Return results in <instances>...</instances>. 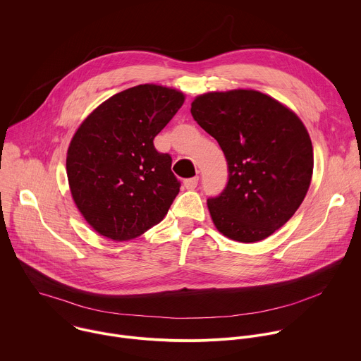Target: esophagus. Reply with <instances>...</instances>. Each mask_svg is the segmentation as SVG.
<instances>
[{"label":"esophagus","instance_id":"obj_1","mask_svg":"<svg viewBox=\"0 0 361 361\" xmlns=\"http://www.w3.org/2000/svg\"><path fill=\"white\" fill-rule=\"evenodd\" d=\"M197 180L199 178L197 176H193V178H189V179H185L183 180V185L186 189H195L197 186Z\"/></svg>","mask_w":361,"mask_h":361}]
</instances>
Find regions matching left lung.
I'll return each mask as SVG.
<instances>
[{
	"instance_id": "1",
	"label": "left lung",
	"mask_w": 361,
	"mask_h": 361,
	"mask_svg": "<svg viewBox=\"0 0 361 361\" xmlns=\"http://www.w3.org/2000/svg\"><path fill=\"white\" fill-rule=\"evenodd\" d=\"M190 114L228 162L226 188L207 199L214 226L242 243L269 238L292 218L310 186L313 147L303 122L252 90L199 95Z\"/></svg>"
}]
</instances>
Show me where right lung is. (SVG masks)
Listing matches in <instances>:
<instances>
[{
	"label": "right lung",
	"mask_w": 361,
	"mask_h": 361,
	"mask_svg": "<svg viewBox=\"0 0 361 361\" xmlns=\"http://www.w3.org/2000/svg\"><path fill=\"white\" fill-rule=\"evenodd\" d=\"M183 101L176 90L137 85L102 102L75 132L66 154L69 189L99 235L129 240L165 218L180 182L154 139Z\"/></svg>",
	"instance_id": "add662e5"
}]
</instances>
